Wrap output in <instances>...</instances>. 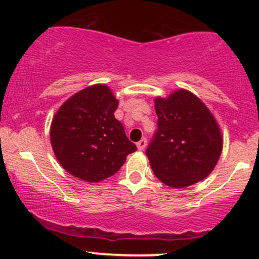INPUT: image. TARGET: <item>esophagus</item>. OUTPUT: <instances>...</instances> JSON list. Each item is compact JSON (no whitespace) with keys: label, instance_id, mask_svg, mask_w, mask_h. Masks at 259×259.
Returning <instances> with one entry per match:
<instances>
[{"label":"esophagus","instance_id":"esophagus-1","mask_svg":"<svg viewBox=\"0 0 259 259\" xmlns=\"http://www.w3.org/2000/svg\"><path fill=\"white\" fill-rule=\"evenodd\" d=\"M146 145H147V140L144 138V139L140 140V141L138 142V144H136V146H138V148H139L140 151H142V150H144L145 147H146Z\"/></svg>","mask_w":259,"mask_h":259}]
</instances>
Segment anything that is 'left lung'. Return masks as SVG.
<instances>
[{
	"label": "left lung",
	"mask_w": 259,
	"mask_h": 259,
	"mask_svg": "<svg viewBox=\"0 0 259 259\" xmlns=\"http://www.w3.org/2000/svg\"><path fill=\"white\" fill-rule=\"evenodd\" d=\"M157 132L146 154L151 168L165 185L183 189L210 174L223 148L222 133L202 101L187 90L157 97Z\"/></svg>",
	"instance_id": "obj_1"
}]
</instances>
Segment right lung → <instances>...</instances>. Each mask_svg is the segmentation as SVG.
Segmentation results:
<instances>
[{
	"label": "right lung",
	"instance_id": "obj_1",
	"mask_svg": "<svg viewBox=\"0 0 259 259\" xmlns=\"http://www.w3.org/2000/svg\"><path fill=\"white\" fill-rule=\"evenodd\" d=\"M118 100L108 86L76 92L56 113L50 130L58 162L75 178L97 183L119 170L136 146L114 118Z\"/></svg>",
	"mask_w": 259,
	"mask_h": 259
}]
</instances>
